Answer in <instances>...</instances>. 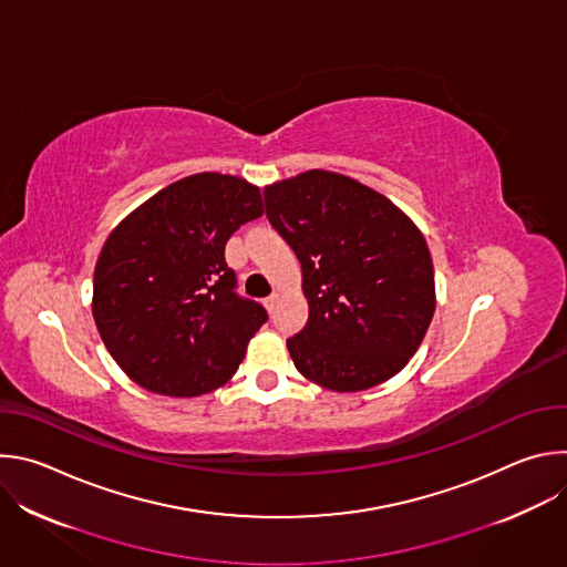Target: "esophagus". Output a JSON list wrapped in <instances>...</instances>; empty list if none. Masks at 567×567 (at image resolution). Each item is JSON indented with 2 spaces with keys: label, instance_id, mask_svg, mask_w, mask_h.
<instances>
[{
  "label": "esophagus",
  "instance_id": "34e87169",
  "mask_svg": "<svg viewBox=\"0 0 567 567\" xmlns=\"http://www.w3.org/2000/svg\"><path fill=\"white\" fill-rule=\"evenodd\" d=\"M276 302H278V293H271L269 298H265V307H267L269 311L276 309Z\"/></svg>",
  "mask_w": 567,
  "mask_h": 567
}]
</instances>
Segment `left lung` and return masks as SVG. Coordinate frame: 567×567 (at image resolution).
<instances>
[{"mask_svg": "<svg viewBox=\"0 0 567 567\" xmlns=\"http://www.w3.org/2000/svg\"><path fill=\"white\" fill-rule=\"evenodd\" d=\"M267 217L293 249L309 302L287 350L296 370L334 392L394 377L435 313V274L415 221L361 182L307 171L265 188Z\"/></svg>", "mask_w": 567, "mask_h": 567, "instance_id": "8db88e82", "label": "left lung"}]
</instances>
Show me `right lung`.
<instances>
[{"label":"right lung","instance_id":"right-lung-1","mask_svg":"<svg viewBox=\"0 0 567 567\" xmlns=\"http://www.w3.org/2000/svg\"><path fill=\"white\" fill-rule=\"evenodd\" d=\"M262 213L258 186L199 173L158 190L110 233L92 311L105 348L134 383L197 396L235 374L269 316L235 293L224 247Z\"/></svg>","mask_w":567,"mask_h":567}]
</instances>
